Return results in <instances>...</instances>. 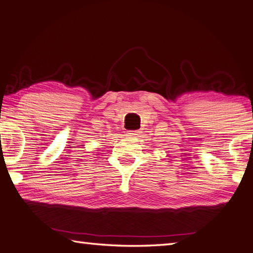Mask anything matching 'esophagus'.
<instances>
[{
	"label": "esophagus",
	"mask_w": 253,
	"mask_h": 253,
	"mask_svg": "<svg viewBox=\"0 0 253 253\" xmlns=\"http://www.w3.org/2000/svg\"><path fill=\"white\" fill-rule=\"evenodd\" d=\"M137 132H139V131L138 130H132V131L127 132V134H128V136H135V135H137Z\"/></svg>",
	"instance_id": "1"
}]
</instances>
